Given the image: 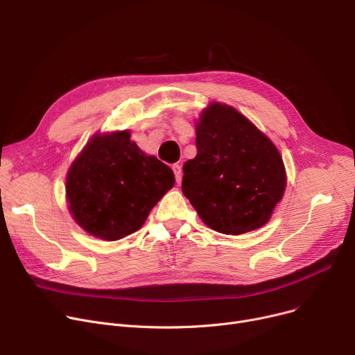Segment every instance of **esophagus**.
Here are the masks:
<instances>
[{
    "label": "esophagus",
    "instance_id": "obj_1",
    "mask_svg": "<svg viewBox=\"0 0 355 355\" xmlns=\"http://www.w3.org/2000/svg\"><path fill=\"white\" fill-rule=\"evenodd\" d=\"M173 171H174V175H175V181L181 182V178H182V168H181V165L174 164L173 165Z\"/></svg>",
    "mask_w": 355,
    "mask_h": 355
}]
</instances>
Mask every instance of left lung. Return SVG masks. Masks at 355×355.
Listing matches in <instances>:
<instances>
[{
	"mask_svg": "<svg viewBox=\"0 0 355 355\" xmlns=\"http://www.w3.org/2000/svg\"><path fill=\"white\" fill-rule=\"evenodd\" d=\"M197 155L184 164L181 189L200 218L223 234H243L269 221L286 187L273 142L227 105L211 103L196 126Z\"/></svg>",
	"mask_w": 355,
	"mask_h": 355,
	"instance_id": "left-lung-1",
	"label": "left lung"
}]
</instances>
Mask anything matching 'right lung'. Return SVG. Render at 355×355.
I'll return each mask as SVG.
<instances>
[{
	"label": "right lung",
	"mask_w": 355,
	"mask_h": 355,
	"mask_svg": "<svg viewBox=\"0 0 355 355\" xmlns=\"http://www.w3.org/2000/svg\"><path fill=\"white\" fill-rule=\"evenodd\" d=\"M174 173L130 141L129 130L95 135L66 178L69 210L89 234L114 241L139 230L173 189Z\"/></svg>",
	"instance_id": "obj_1"
}]
</instances>
